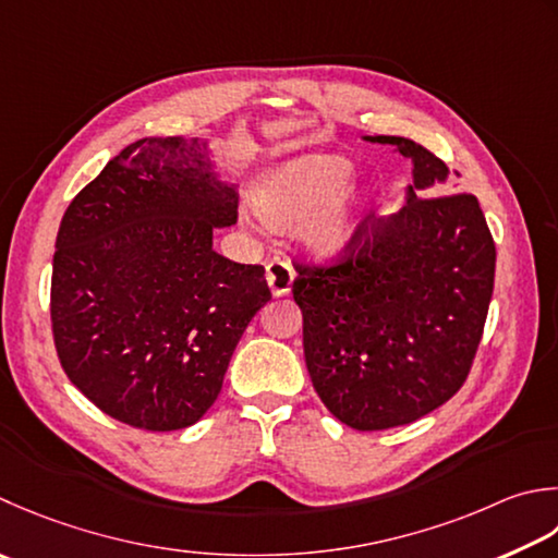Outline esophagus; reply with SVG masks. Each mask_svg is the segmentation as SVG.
<instances>
[{
	"instance_id": "obj_1",
	"label": "esophagus",
	"mask_w": 558,
	"mask_h": 558,
	"mask_svg": "<svg viewBox=\"0 0 558 558\" xmlns=\"http://www.w3.org/2000/svg\"><path fill=\"white\" fill-rule=\"evenodd\" d=\"M266 280L270 292L276 298H288L292 292V282H294V270L286 260H270L266 266Z\"/></svg>"
}]
</instances>
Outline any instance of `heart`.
<instances>
[{
	"instance_id": "heart-1",
	"label": "heart",
	"mask_w": 558,
	"mask_h": 558,
	"mask_svg": "<svg viewBox=\"0 0 558 558\" xmlns=\"http://www.w3.org/2000/svg\"><path fill=\"white\" fill-rule=\"evenodd\" d=\"M353 163L341 155H304L268 169L254 189L258 215L272 227H292L314 215L304 242L322 258L351 248L363 217L365 195L355 183Z\"/></svg>"
}]
</instances>
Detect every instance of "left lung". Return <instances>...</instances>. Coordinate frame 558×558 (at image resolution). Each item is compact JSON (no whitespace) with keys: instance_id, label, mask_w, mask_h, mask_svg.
Masks as SVG:
<instances>
[{"instance_id":"obj_1","label":"left lung","mask_w":558,"mask_h":558,"mask_svg":"<svg viewBox=\"0 0 558 558\" xmlns=\"http://www.w3.org/2000/svg\"><path fill=\"white\" fill-rule=\"evenodd\" d=\"M411 159L401 207L363 229L336 268H298L292 294L312 385L355 430L418 421L464 385L482 341L496 246L474 195L418 142L365 135Z\"/></svg>"}]
</instances>
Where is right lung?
<instances>
[{
	"instance_id": "add662e5",
	"label": "right lung",
	"mask_w": 558,
	"mask_h": 558,
	"mask_svg": "<svg viewBox=\"0 0 558 558\" xmlns=\"http://www.w3.org/2000/svg\"><path fill=\"white\" fill-rule=\"evenodd\" d=\"M234 222V185L201 137H142L70 203L52 256L54 348L111 418L167 433L215 403L270 302L264 268L213 248L215 229Z\"/></svg>"
}]
</instances>
